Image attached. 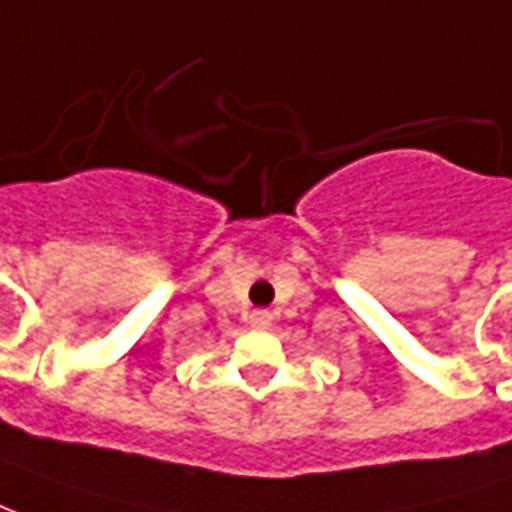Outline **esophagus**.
Here are the masks:
<instances>
[{
    "mask_svg": "<svg viewBox=\"0 0 512 512\" xmlns=\"http://www.w3.org/2000/svg\"><path fill=\"white\" fill-rule=\"evenodd\" d=\"M270 320H273V315H270V312L256 309V312L250 315V326H253V329H267V326H270Z\"/></svg>",
    "mask_w": 512,
    "mask_h": 512,
    "instance_id": "esophagus-1",
    "label": "esophagus"
}]
</instances>
